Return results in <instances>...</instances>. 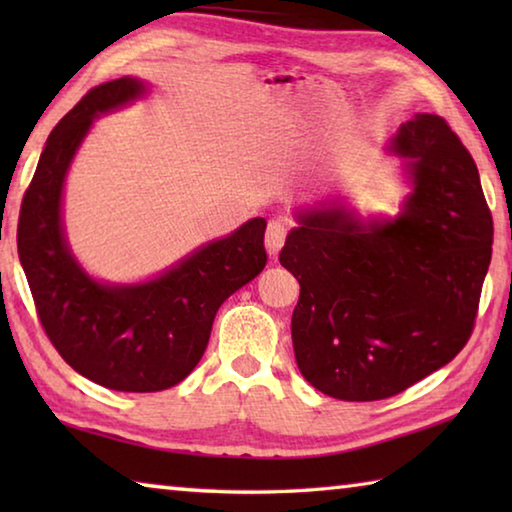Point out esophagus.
<instances>
[{"instance_id": "34e87169", "label": "esophagus", "mask_w": 512, "mask_h": 512, "mask_svg": "<svg viewBox=\"0 0 512 512\" xmlns=\"http://www.w3.org/2000/svg\"><path fill=\"white\" fill-rule=\"evenodd\" d=\"M284 239H287V223L282 221H271L266 228V250L271 253L273 257L280 253L282 246H284Z\"/></svg>"}]
</instances>
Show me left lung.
I'll return each mask as SVG.
<instances>
[{
	"mask_svg": "<svg viewBox=\"0 0 512 512\" xmlns=\"http://www.w3.org/2000/svg\"><path fill=\"white\" fill-rule=\"evenodd\" d=\"M388 151L411 192L393 219L334 201L296 212L280 264L300 282L291 339L320 393L386 400L443 368L474 327L492 255L479 171L438 115H415Z\"/></svg>",
	"mask_w": 512,
	"mask_h": 512,
	"instance_id": "8db88e82",
	"label": "left lung"
}]
</instances>
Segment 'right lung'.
<instances>
[{
    "mask_svg": "<svg viewBox=\"0 0 512 512\" xmlns=\"http://www.w3.org/2000/svg\"><path fill=\"white\" fill-rule=\"evenodd\" d=\"M133 76L92 88L47 137L17 221V255L38 318L79 375L124 393L176 386L201 361L219 307L264 271L262 216L194 250L158 277L99 282L76 262L63 228V187L92 121L135 99Z\"/></svg>",
    "mask_w": 512,
    "mask_h": 512,
    "instance_id": "add662e5",
    "label": "right lung"
}]
</instances>
